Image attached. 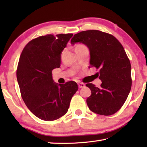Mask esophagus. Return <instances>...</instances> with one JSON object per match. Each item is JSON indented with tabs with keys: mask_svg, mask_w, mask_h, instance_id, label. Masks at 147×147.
Instances as JSON below:
<instances>
[{
	"mask_svg": "<svg viewBox=\"0 0 147 147\" xmlns=\"http://www.w3.org/2000/svg\"><path fill=\"white\" fill-rule=\"evenodd\" d=\"M85 84L84 83H78V87L79 88H84V87H85Z\"/></svg>",
	"mask_w": 147,
	"mask_h": 147,
	"instance_id": "34e87169",
	"label": "esophagus"
}]
</instances>
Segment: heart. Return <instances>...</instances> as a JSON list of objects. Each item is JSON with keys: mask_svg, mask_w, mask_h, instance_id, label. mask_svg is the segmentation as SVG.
<instances>
[{"mask_svg": "<svg viewBox=\"0 0 147 147\" xmlns=\"http://www.w3.org/2000/svg\"><path fill=\"white\" fill-rule=\"evenodd\" d=\"M78 45H77V46H78Z\"/></svg>", "mask_w": 147, "mask_h": 147, "instance_id": "obj_1", "label": "heart"}]
</instances>
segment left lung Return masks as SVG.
<instances>
[{"label":"left lung","instance_id":"obj_1","mask_svg":"<svg viewBox=\"0 0 147 147\" xmlns=\"http://www.w3.org/2000/svg\"><path fill=\"white\" fill-rule=\"evenodd\" d=\"M85 44L90 52V67H95L102 84L100 88L87 84L91 94L87 104L93 112L111 115L119 111L131 87V64L123 45L111 34L96 30L74 35L71 43Z\"/></svg>","mask_w":147,"mask_h":147}]
</instances>
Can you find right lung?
Returning <instances> with one entry per match:
<instances>
[{"label": "right lung", "mask_w": 147, "mask_h": 147, "mask_svg": "<svg viewBox=\"0 0 147 147\" xmlns=\"http://www.w3.org/2000/svg\"><path fill=\"white\" fill-rule=\"evenodd\" d=\"M73 34H47L29 41L20 56L17 79L24 103L41 120H56L67 112L78 91L74 81L54 82L52 71L59 68L61 52Z\"/></svg>", "instance_id": "add662e5"}]
</instances>
